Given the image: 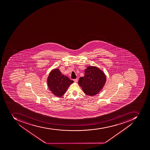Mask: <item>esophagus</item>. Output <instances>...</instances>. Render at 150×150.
<instances>
[{
  "mask_svg": "<svg viewBox=\"0 0 150 150\" xmlns=\"http://www.w3.org/2000/svg\"><path fill=\"white\" fill-rule=\"evenodd\" d=\"M73 80H74V81L75 82H77L78 81V79H74Z\"/></svg>",
  "mask_w": 150,
  "mask_h": 150,
  "instance_id": "1",
  "label": "esophagus"
}]
</instances>
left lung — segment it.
Instances as JSON below:
<instances>
[{
  "label": "left lung",
  "instance_id": "8db88e82",
  "mask_svg": "<svg viewBox=\"0 0 150 150\" xmlns=\"http://www.w3.org/2000/svg\"><path fill=\"white\" fill-rule=\"evenodd\" d=\"M106 81L105 73L96 66H90L85 70V76L80 78L79 84L85 94L93 96L102 89Z\"/></svg>",
  "mask_w": 150,
  "mask_h": 150
}]
</instances>
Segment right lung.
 I'll return each mask as SVG.
<instances>
[{
  "instance_id": "right-lung-1",
  "label": "right lung",
  "mask_w": 150,
  "mask_h": 150,
  "mask_svg": "<svg viewBox=\"0 0 150 150\" xmlns=\"http://www.w3.org/2000/svg\"><path fill=\"white\" fill-rule=\"evenodd\" d=\"M73 82V80L62 74L58 69L51 71L47 79L49 89L54 95L58 97L63 96L69 86Z\"/></svg>"
}]
</instances>
